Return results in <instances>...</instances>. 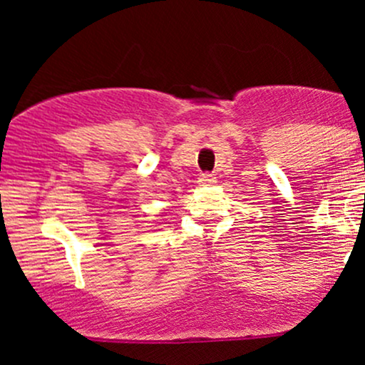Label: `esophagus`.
Instances as JSON below:
<instances>
[{
	"label": "esophagus",
	"mask_w": 365,
	"mask_h": 365,
	"mask_svg": "<svg viewBox=\"0 0 365 365\" xmlns=\"http://www.w3.org/2000/svg\"><path fill=\"white\" fill-rule=\"evenodd\" d=\"M199 183L200 185H211V183H216V178L211 173H202L199 177Z\"/></svg>",
	"instance_id": "1"
}]
</instances>
